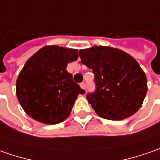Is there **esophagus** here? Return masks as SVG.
I'll list each match as a JSON object with an SVG mask.
<instances>
[{
    "mask_svg": "<svg viewBox=\"0 0 160 160\" xmlns=\"http://www.w3.org/2000/svg\"><path fill=\"white\" fill-rule=\"evenodd\" d=\"M80 88H81L82 89H85V88H86V82H84V81H83V82H81V83H80Z\"/></svg>",
    "mask_w": 160,
    "mask_h": 160,
    "instance_id": "obj_1",
    "label": "esophagus"
}]
</instances>
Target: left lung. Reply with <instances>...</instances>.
I'll use <instances>...</instances> for the list:
<instances>
[{"instance_id":"1","label":"left lung","mask_w":160,"mask_h":160,"mask_svg":"<svg viewBox=\"0 0 160 160\" xmlns=\"http://www.w3.org/2000/svg\"><path fill=\"white\" fill-rule=\"evenodd\" d=\"M81 63L95 74L96 90L87 99L100 117L121 120L134 115L147 93L145 73L135 58L114 48L80 49Z\"/></svg>"}]
</instances>
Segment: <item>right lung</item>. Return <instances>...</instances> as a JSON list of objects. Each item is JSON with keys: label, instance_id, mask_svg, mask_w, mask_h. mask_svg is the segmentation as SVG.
Returning <instances> with one entry per match:
<instances>
[{"label": "right lung", "instance_id": "1", "mask_svg": "<svg viewBox=\"0 0 160 160\" xmlns=\"http://www.w3.org/2000/svg\"><path fill=\"white\" fill-rule=\"evenodd\" d=\"M78 58L77 49L54 45L42 48L27 60L18 77L16 92L31 118L48 125L68 118L78 96L85 94L66 71L67 63Z\"/></svg>", "mask_w": 160, "mask_h": 160}]
</instances>
